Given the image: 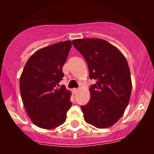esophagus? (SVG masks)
Masks as SVG:
<instances>
[{"label":"esophagus","mask_w":154,"mask_h":154,"mask_svg":"<svg viewBox=\"0 0 154 154\" xmlns=\"http://www.w3.org/2000/svg\"><path fill=\"white\" fill-rule=\"evenodd\" d=\"M72 91H73V93H74V94H77V93L78 92L79 89H78V88H74Z\"/></svg>","instance_id":"esophagus-1"}]
</instances>
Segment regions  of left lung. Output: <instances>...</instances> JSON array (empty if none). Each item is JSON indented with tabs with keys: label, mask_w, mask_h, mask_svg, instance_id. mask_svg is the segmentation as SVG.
Returning <instances> with one entry per match:
<instances>
[{
	"label": "left lung",
	"mask_w": 154,
	"mask_h": 154,
	"mask_svg": "<svg viewBox=\"0 0 154 154\" xmlns=\"http://www.w3.org/2000/svg\"><path fill=\"white\" fill-rule=\"evenodd\" d=\"M74 48L86 60L90 79V100L81 106L86 123L97 128H107L123 116L132 91L130 68L125 56L101 38H81L72 41Z\"/></svg>",
	"instance_id": "1"
}]
</instances>
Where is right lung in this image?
Segmentation results:
<instances>
[{
  "mask_svg": "<svg viewBox=\"0 0 154 154\" xmlns=\"http://www.w3.org/2000/svg\"><path fill=\"white\" fill-rule=\"evenodd\" d=\"M71 48V41L35 51L26 63L20 77L21 99L32 123L43 129H54L66 122L71 108V91L57 88L64 74L63 67Z\"/></svg>",
  "mask_w": 154,
  "mask_h": 154,
  "instance_id": "1",
  "label": "right lung"
}]
</instances>
